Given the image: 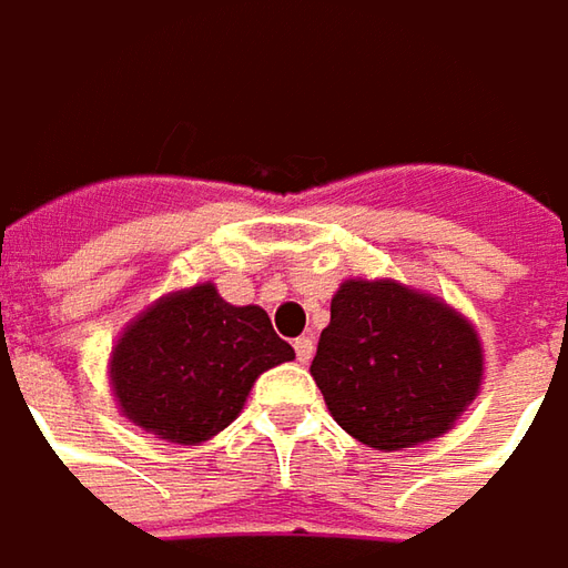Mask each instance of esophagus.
I'll list each match as a JSON object with an SVG mask.
<instances>
[{
	"instance_id": "obj_1",
	"label": "esophagus",
	"mask_w": 568,
	"mask_h": 568,
	"mask_svg": "<svg viewBox=\"0 0 568 568\" xmlns=\"http://www.w3.org/2000/svg\"><path fill=\"white\" fill-rule=\"evenodd\" d=\"M295 355H298V362L307 364L314 358V339L311 336H302V339H295Z\"/></svg>"
}]
</instances>
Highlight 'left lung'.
<instances>
[{
	"mask_svg": "<svg viewBox=\"0 0 568 568\" xmlns=\"http://www.w3.org/2000/svg\"><path fill=\"white\" fill-rule=\"evenodd\" d=\"M311 377L329 415L383 453L443 437L478 396L484 348L456 307L396 280H345Z\"/></svg>",
	"mask_w": 568,
	"mask_h": 568,
	"instance_id": "left-lung-1",
	"label": "left lung"
}]
</instances>
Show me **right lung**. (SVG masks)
Segmentation results:
<instances>
[{"mask_svg": "<svg viewBox=\"0 0 568 568\" xmlns=\"http://www.w3.org/2000/svg\"><path fill=\"white\" fill-rule=\"evenodd\" d=\"M264 307H235L216 285L169 292L128 323L109 381L131 424L160 440L197 446L239 418L254 381L292 362Z\"/></svg>", "mask_w": 568, "mask_h": 568, "instance_id": "add662e5", "label": "right lung"}]
</instances>
